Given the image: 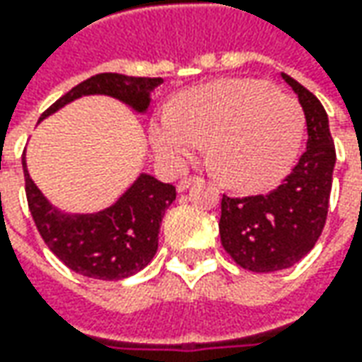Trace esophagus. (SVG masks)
<instances>
[{
  "label": "esophagus",
  "mask_w": 362,
  "mask_h": 362,
  "mask_svg": "<svg viewBox=\"0 0 362 362\" xmlns=\"http://www.w3.org/2000/svg\"><path fill=\"white\" fill-rule=\"evenodd\" d=\"M197 179H199L197 175H189V177H183V179L177 183V191H185V189H187L191 183H195Z\"/></svg>",
  "instance_id": "1"
}]
</instances>
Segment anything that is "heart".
<instances>
[{
  "label": "heart",
  "instance_id": "heart-1",
  "mask_svg": "<svg viewBox=\"0 0 362 362\" xmlns=\"http://www.w3.org/2000/svg\"><path fill=\"white\" fill-rule=\"evenodd\" d=\"M302 108L254 78H226L183 92L151 127L160 159L185 167L207 143L217 177L235 189L268 187L290 167L302 139Z\"/></svg>",
  "mask_w": 362,
  "mask_h": 362
}]
</instances>
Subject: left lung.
<instances>
[{"label":"left lung","mask_w":362,"mask_h":362,"mask_svg":"<svg viewBox=\"0 0 362 362\" xmlns=\"http://www.w3.org/2000/svg\"><path fill=\"white\" fill-rule=\"evenodd\" d=\"M282 78L306 117V151L270 193L221 199V245L238 266L257 274L290 268L313 250L327 223L337 160L325 106L294 78Z\"/></svg>","instance_id":"left-lung-1"}]
</instances>
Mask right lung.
Returning <instances> with one entry per match:
<instances>
[{"label":"right lung","instance_id":"obj_1","mask_svg":"<svg viewBox=\"0 0 362 362\" xmlns=\"http://www.w3.org/2000/svg\"><path fill=\"white\" fill-rule=\"evenodd\" d=\"M163 78H139L105 72L80 82L58 98L40 117L46 119L64 105L86 94H108L143 112L151 103V90ZM23 163L28 207L42 240L76 274L96 280H122L141 272L159 247V228L165 209L177 191L151 175H141L115 205L90 216H64L54 209L35 187Z\"/></svg>","mask_w":362,"mask_h":362}]
</instances>
